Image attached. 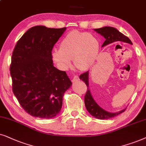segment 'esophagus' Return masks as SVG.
Returning a JSON list of instances; mask_svg holds the SVG:
<instances>
[{
    "label": "esophagus",
    "mask_w": 146,
    "mask_h": 146,
    "mask_svg": "<svg viewBox=\"0 0 146 146\" xmlns=\"http://www.w3.org/2000/svg\"><path fill=\"white\" fill-rule=\"evenodd\" d=\"M79 80V76H77V75H75V76L73 77V78L72 79V81H73V82H76V81Z\"/></svg>",
    "instance_id": "34e87169"
}]
</instances>
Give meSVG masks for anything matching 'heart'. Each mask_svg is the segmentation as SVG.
Returning <instances> with one entry per match:
<instances>
[{
    "label": "heart",
    "mask_w": 146,
    "mask_h": 146,
    "mask_svg": "<svg viewBox=\"0 0 146 146\" xmlns=\"http://www.w3.org/2000/svg\"><path fill=\"white\" fill-rule=\"evenodd\" d=\"M100 52V42L93 35L73 31L69 33L59 44V50L52 53V58L63 70L71 67V59L77 69L86 71L96 63Z\"/></svg>",
    "instance_id": "b5f03b06"
}]
</instances>
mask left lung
Instances as JSON below:
<instances>
[{
  "mask_svg": "<svg viewBox=\"0 0 146 146\" xmlns=\"http://www.w3.org/2000/svg\"><path fill=\"white\" fill-rule=\"evenodd\" d=\"M94 31L106 38V40L102 46V47L115 42H123L125 43L132 44L131 41L127 36L124 35L123 34L120 33L117 29L114 28V27H104L100 29H95ZM79 78L87 85V90L85 96L84 100L85 106L87 110L93 117L100 119H108L119 115L126 110V108H125L123 110L115 113L109 112L104 110L97 104V102L95 101L92 95H91L89 86V71H87L81 74L79 76Z\"/></svg>",
  "mask_w": 146,
  "mask_h": 146,
  "instance_id": "left-lung-1",
  "label": "left lung"
}]
</instances>
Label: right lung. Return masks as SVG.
Instances as JSON below:
<instances>
[{"instance_id": "right-lung-1", "label": "right lung", "mask_w": 146, "mask_h": 146, "mask_svg": "<svg viewBox=\"0 0 146 146\" xmlns=\"http://www.w3.org/2000/svg\"><path fill=\"white\" fill-rule=\"evenodd\" d=\"M66 27L38 25L29 29L17 42L10 67L13 91L25 111L51 119L59 113L63 96L72 83L65 71L54 67L52 49Z\"/></svg>"}]
</instances>
